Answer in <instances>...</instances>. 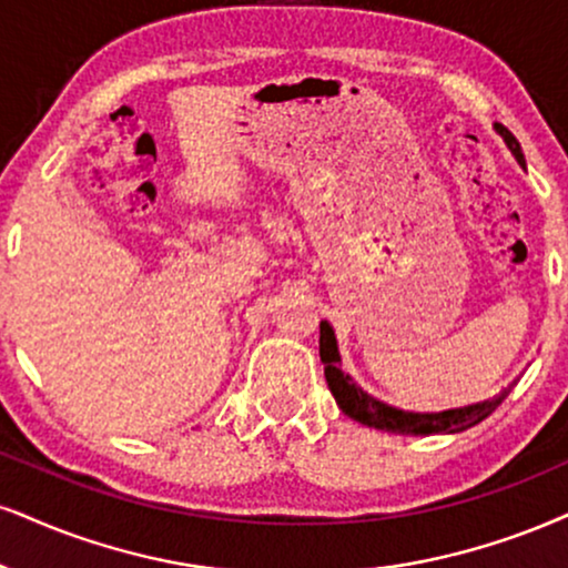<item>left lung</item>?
Returning a JSON list of instances; mask_svg holds the SVG:
<instances>
[{
  "label": "left lung",
  "instance_id": "1",
  "mask_svg": "<svg viewBox=\"0 0 568 568\" xmlns=\"http://www.w3.org/2000/svg\"><path fill=\"white\" fill-rule=\"evenodd\" d=\"M495 131L503 136V142H506L510 155L516 158V163L521 168L527 165L524 163L521 144L516 142V136L503 129V125H495ZM318 353H321V363H324L328 389H332L334 400H337L339 410L345 413V416H349L353 422H358L363 426H371V429H382L392 434H410V437H426V434H458V432L471 429V426L485 422L489 413L506 400L510 387H514V384H510V387L503 389L500 395H493L487 397V400H479L471 405H460V408H447V410H434V413L403 410L389 403L376 400V397L368 395L358 382H353V376L342 371L337 337H334V328L328 321H321Z\"/></svg>",
  "mask_w": 568,
  "mask_h": 568
}]
</instances>
